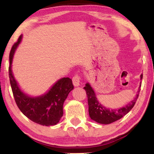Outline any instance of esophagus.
Returning a JSON list of instances; mask_svg holds the SVG:
<instances>
[{
  "label": "esophagus",
  "mask_w": 154,
  "mask_h": 154,
  "mask_svg": "<svg viewBox=\"0 0 154 154\" xmlns=\"http://www.w3.org/2000/svg\"><path fill=\"white\" fill-rule=\"evenodd\" d=\"M81 80V76L79 74H76L72 77V83L75 86H79Z\"/></svg>",
  "instance_id": "34e87169"
}]
</instances>
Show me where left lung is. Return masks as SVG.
Masks as SVG:
<instances>
[{
    "label": "left lung",
    "instance_id": "8db88e82",
    "mask_svg": "<svg viewBox=\"0 0 154 154\" xmlns=\"http://www.w3.org/2000/svg\"><path fill=\"white\" fill-rule=\"evenodd\" d=\"M143 79V74L140 75V79ZM140 86H141L140 83ZM86 92L88 103V111L91 119L102 124H109L121 119L122 117L128 113L133 108L136 103L139 94L138 93L136 97L124 107L119 109H108L99 103L96 97L94 92L91 88L89 83H86L83 88ZM140 92V89L139 92Z\"/></svg>",
    "mask_w": 154,
    "mask_h": 154
}]
</instances>
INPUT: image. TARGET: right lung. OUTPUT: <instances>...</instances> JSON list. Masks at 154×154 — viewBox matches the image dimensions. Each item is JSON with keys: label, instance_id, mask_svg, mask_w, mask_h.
<instances>
[{"label": "right lung", "instance_id": "right-lung-1", "mask_svg": "<svg viewBox=\"0 0 154 154\" xmlns=\"http://www.w3.org/2000/svg\"><path fill=\"white\" fill-rule=\"evenodd\" d=\"M22 39V35L12 46L9 54V76L15 103L22 113L30 120L43 126H54L63 116V105L68 94L73 89L72 80L64 77L58 80L45 95L31 98L23 93L18 87L11 71L14 54Z\"/></svg>", "mask_w": 154, "mask_h": 154}]
</instances>
